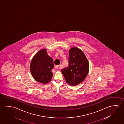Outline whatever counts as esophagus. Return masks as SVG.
I'll use <instances>...</instances> for the list:
<instances>
[{"label":"esophagus","mask_w":124,"mask_h":124,"mask_svg":"<svg viewBox=\"0 0 124 124\" xmlns=\"http://www.w3.org/2000/svg\"><path fill=\"white\" fill-rule=\"evenodd\" d=\"M59 65H56L55 66V69H58L59 68Z\"/></svg>","instance_id":"34e87169"}]
</instances>
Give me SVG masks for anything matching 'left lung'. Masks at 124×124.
Returning a JSON list of instances; mask_svg holds the SVG:
<instances>
[{
    "instance_id": "8db88e82",
    "label": "left lung",
    "mask_w": 124,
    "mask_h": 124,
    "mask_svg": "<svg viewBox=\"0 0 124 124\" xmlns=\"http://www.w3.org/2000/svg\"><path fill=\"white\" fill-rule=\"evenodd\" d=\"M69 66L61 71L66 82L70 85L76 86L84 81L89 70V64L81 50L72 47L69 50Z\"/></svg>"
}]
</instances>
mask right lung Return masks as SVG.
<instances>
[{
    "instance_id": "obj_1",
    "label": "right lung",
    "mask_w": 124,
    "mask_h": 124,
    "mask_svg": "<svg viewBox=\"0 0 124 124\" xmlns=\"http://www.w3.org/2000/svg\"><path fill=\"white\" fill-rule=\"evenodd\" d=\"M54 67L53 59L48 55L46 49L44 48L39 50L32 58L30 70L36 81L46 84L52 79L53 75L52 70Z\"/></svg>"
}]
</instances>
